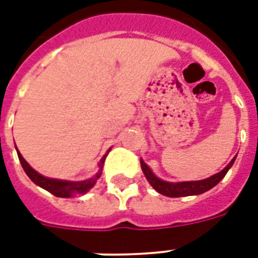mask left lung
I'll return each instance as SVG.
<instances>
[{"instance_id": "1", "label": "left lung", "mask_w": 258, "mask_h": 258, "mask_svg": "<svg viewBox=\"0 0 258 258\" xmlns=\"http://www.w3.org/2000/svg\"><path fill=\"white\" fill-rule=\"evenodd\" d=\"M234 159H236V158H233L232 161H230V163H229L222 171L217 172V174H214V175L210 176V178H206V179L202 180H191V182H178V183L165 182V180L157 178L143 161H141V166L143 172H145L146 178H147V180L150 182V184H151L158 192H161L162 196L175 198V197L198 196V194H202V192L208 191V190L213 188L225 175H226L228 170L230 169L233 166V163H234Z\"/></svg>"}]
</instances>
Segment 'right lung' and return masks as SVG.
<instances>
[{"label": "right lung", "mask_w": 258, "mask_h": 258, "mask_svg": "<svg viewBox=\"0 0 258 258\" xmlns=\"http://www.w3.org/2000/svg\"><path fill=\"white\" fill-rule=\"evenodd\" d=\"M17 154L18 159L21 162L22 169L26 172V175L29 176L34 183L38 184L40 187L45 188L46 191H49L50 194H53V196L56 197H61V198H68V197H71L72 194H75V192H80V194H83V192L88 191L89 188L96 183V180L100 178L101 171H103V165H104L105 157H107V154H105L104 157L101 158L100 163H99V171H97L96 175L92 176L91 179L82 180V182H70V180H58L42 176L41 174H38L37 171H34V170L28 165V162L22 158L20 151H18Z\"/></svg>", "instance_id": "right-lung-1"}]
</instances>
